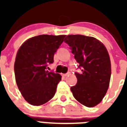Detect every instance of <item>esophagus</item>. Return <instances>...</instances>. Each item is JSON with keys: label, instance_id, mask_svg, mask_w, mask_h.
Returning <instances> with one entry per match:
<instances>
[{"label": "esophagus", "instance_id": "esophagus-1", "mask_svg": "<svg viewBox=\"0 0 127 127\" xmlns=\"http://www.w3.org/2000/svg\"><path fill=\"white\" fill-rule=\"evenodd\" d=\"M69 75V73H66V74H63V77H66L67 75Z\"/></svg>", "mask_w": 127, "mask_h": 127}]
</instances>
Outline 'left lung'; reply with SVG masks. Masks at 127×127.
Wrapping results in <instances>:
<instances>
[{
	"instance_id": "1",
	"label": "left lung",
	"mask_w": 127,
	"mask_h": 127,
	"mask_svg": "<svg viewBox=\"0 0 127 127\" xmlns=\"http://www.w3.org/2000/svg\"><path fill=\"white\" fill-rule=\"evenodd\" d=\"M64 42L82 67V73H75L77 84L71 87L74 98L88 107L98 105L108 90L111 77V61L103 43L93 36L70 34Z\"/></svg>"
}]
</instances>
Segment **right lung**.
Wrapping results in <instances>:
<instances>
[{
    "instance_id": "add662e5",
    "label": "right lung",
    "mask_w": 127,
    "mask_h": 127,
    "mask_svg": "<svg viewBox=\"0 0 127 127\" xmlns=\"http://www.w3.org/2000/svg\"><path fill=\"white\" fill-rule=\"evenodd\" d=\"M66 35L42 34L21 45L14 63L15 81L22 95L32 105H41L54 96L61 75L46 71Z\"/></svg>"
}]
</instances>
